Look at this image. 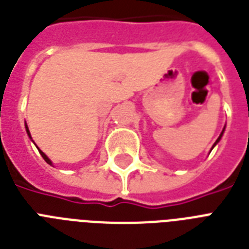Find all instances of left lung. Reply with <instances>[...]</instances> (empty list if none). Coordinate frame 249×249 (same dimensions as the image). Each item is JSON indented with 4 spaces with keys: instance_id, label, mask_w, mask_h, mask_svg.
<instances>
[{
    "instance_id": "left-lung-1",
    "label": "left lung",
    "mask_w": 249,
    "mask_h": 249,
    "mask_svg": "<svg viewBox=\"0 0 249 249\" xmlns=\"http://www.w3.org/2000/svg\"><path fill=\"white\" fill-rule=\"evenodd\" d=\"M224 130H225V128L223 129V131H221V134H220V137H219V138H217V141H216V142H215V144L212 145V148H213V147H215V145L217 144V143H219V141H220V139H221V137H223V134H224ZM212 148H211V149H212Z\"/></svg>"
}]
</instances>
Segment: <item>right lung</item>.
<instances>
[{
    "instance_id": "add662e5",
    "label": "right lung",
    "mask_w": 249,
    "mask_h": 249,
    "mask_svg": "<svg viewBox=\"0 0 249 249\" xmlns=\"http://www.w3.org/2000/svg\"><path fill=\"white\" fill-rule=\"evenodd\" d=\"M26 131H28V135H29V137H30V133H29V129H28V126H26ZM30 138H32V137H30ZM39 153H40V156L43 157V159H44V161H46V162H47V163H50V165H52L51 160L48 159V157L46 156V155H44V153L42 152V151H40V149H39Z\"/></svg>"
}]
</instances>
